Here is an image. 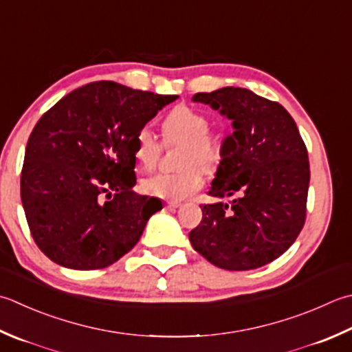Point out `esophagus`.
Here are the masks:
<instances>
[{
    "mask_svg": "<svg viewBox=\"0 0 352 352\" xmlns=\"http://www.w3.org/2000/svg\"><path fill=\"white\" fill-rule=\"evenodd\" d=\"M178 206H180V203H178V201H168L166 204H164V208H166V209H177Z\"/></svg>",
    "mask_w": 352,
    "mask_h": 352,
    "instance_id": "34e87169",
    "label": "esophagus"
}]
</instances>
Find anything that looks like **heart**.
<instances>
[{
  "label": "heart",
  "instance_id": "b5f03b06",
  "mask_svg": "<svg viewBox=\"0 0 352 352\" xmlns=\"http://www.w3.org/2000/svg\"><path fill=\"white\" fill-rule=\"evenodd\" d=\"M162 142L164 148L178 146L175 164L178 169L170 174H155L142 182V190L162 199H183L201 188V170L213 174L224 157L223 140L210 128L208 114L195 108L178 105L162 120ZM160 142L148 126L135 135L134 157L140 168H155L162 155Z\"/></svg>",
  "mask_w": 352,
  "mask_h": 352
}]
</instances>
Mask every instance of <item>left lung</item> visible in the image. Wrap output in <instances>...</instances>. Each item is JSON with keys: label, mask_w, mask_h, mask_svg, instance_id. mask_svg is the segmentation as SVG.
<instances>
[{"label": "left lung", "mask_w": 352, "mask_h": 352, "mask_svg": "<svg viewBox=\"0 0 352 352\" xmlns=\"http://www.w3.org/2000/svg\"><path fill=\"white\" fill-rule=\"evenodd\" d=\"M232 120L224 157L209 190L230 203L203 204L189 239L226 270H253L279 258L299 236L307 218L309 162L293 117L278 102L245 88L197 93ZM201 208V206H199Z\"/></svg>", "instance_id": "left-lung-1"}]
</instances>
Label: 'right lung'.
Returning a JSON list of instances; mask_svg holds the SVG:
<instances>
[{
	"instance_id": "obj_1",
	"label": "right lung",
	"mask_w": 352,
	"mask_h": 352,
	"mask_svg": "<svg viewBox=\"0 0 352 352\" xmlns=\"http://www.w3.org/2000/svg\"><path fill=\"white\" fill-rule=\"evenodd\" d=\"M177 98L99 80L41 117L25 146L21 201L47 258L98 270L139 243L162 201L133 190L135 135Z\"/></svg>"
}]
</instances>
